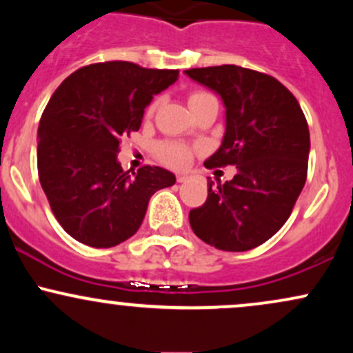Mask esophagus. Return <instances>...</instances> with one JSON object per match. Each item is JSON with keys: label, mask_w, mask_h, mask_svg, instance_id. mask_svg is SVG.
<instances>
[{"label": "esophagus", "mask_w": 353, "mask_h": 353, "mask_svg": "<svg viewBox=\"0 0 353 353\" xmlns=\"http://www.w3.org/2000/svg\"><path fill=\"white\" fill-rule=\"evenodd\" d=\"M188 181V176L185 174H177V182H185Z\"/></svg>", "instance_id": "esophagus-1"}]
</instances>
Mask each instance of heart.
Returning <instances> with one entry per match:
<instances>
[{
	"label": "heart",
	"instance_id": "1",
	"mask_svg": "<svg viewBox=\"0 0 353 353\" xmlns=\"http://www.w3.org/2000/svg\"><path fill=\"white\" fill-rule=\"evenodd\" d=\"M205 96H209L208 92H192V94L189 96V103L205 98ZM154 108H156V103H152L151 106H149V114L154 111ZM156 154L163 163L172 165V168H182V165L188 164L190 159V149L185 144L176 143V141H164V143H159L156 145Z\"/></svg>",
	"mask_w": 353,
	"mask_h": 353
}]
</instances>
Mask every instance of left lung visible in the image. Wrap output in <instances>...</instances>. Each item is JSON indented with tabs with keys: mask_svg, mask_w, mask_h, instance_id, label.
Listing matches in <instances>:
<instances>
[{
	"mask_svg": "<svg viewBox=\"0 0 353 353\" xmlns=\"http://www.w3.org/2000/svg\"><path fill=\"white\" fill-rule=\"evenodd\" d=\"M184 72L217 92L225 108L222 144L204 165L237 168L232 181H208V199L189 212L190 228L216 249L250 250L285 224L305 184V116L292 92L264 72L234 64Z\"/></svg>",
	"mask_w": 353,
	"mask_h": 353,
	"instance_id": "left-lung-1",
	"label": "left lung"
}]
</instances>
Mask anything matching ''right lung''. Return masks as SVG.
Instances as JSON below:
<instances>
[{
  "label": "right lung",
  "instance_id": "add662e5",
  "mask_svg": "<svg viewBox=\"0 0 353 353\" xmlns=\"http://www.w3.org/2000/svg\"><path fill=\"white\" fill-rule=\"evenodd\" d=\"M177 76L108 61L74 71L51 96L38 128L39 182L61 228L81 244L106 249L134 236L152 194L176 182L157 165L129 176L117 152Z\"/></svg>",
  "mask_w": 353,
  "mask_h": 353
}]
</instances>
